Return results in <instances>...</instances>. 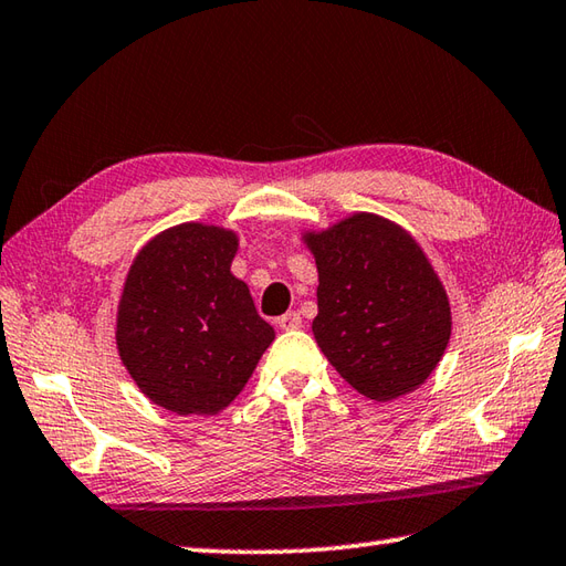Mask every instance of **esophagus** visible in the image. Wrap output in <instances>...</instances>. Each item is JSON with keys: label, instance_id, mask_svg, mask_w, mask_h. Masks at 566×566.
I'll return each mask as SVG.
<instances>
[{"label": "esophagus", "instance_id": "esophagus-1", "mask_svg": "<svg viewBox=\"0 0 566 566\" xmlns=\"http://www.w3.org/2000/svg\"><path fill=\"white\" fill-rule=\"evenodd\" d=\"M302 316H298L296 312H286L282 318H280V328L282 331H296V328H302Z\"/></svg>", "mask_w": 566, "mask_h": 566}]
</instances>
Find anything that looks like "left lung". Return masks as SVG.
<instances>
[{"instance_id":"obj_1","label":"left lung","mask_w":566,"mask_h":566,"mask_svg":"<svg viewBox=\"0 0 566 566\" xmlns=\"http://www.w3.org/2000/svg\"><path fill=\"white\" fill-rule=\"evenodd\" d=\"M318 270L316 343L353 390L392 402L422 387L451 338V304L412 232L356 210L304 230Z\"/></svg>"}]
</instances>
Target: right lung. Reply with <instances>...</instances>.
I'll return each instance as SVG.
<instances>
[{
	"instance_id": "1",
	"label": "right lung",
	"mask_w": 566,
	"mask_h": 566,
	"mask_svg": "<svg viewBox=\"0 0 566 566\" xmlns=\"http://www.w3.org/2000/svg\"><path fill=\"white\" fill-rule=\"evenodd\" d=\"M240 235L181 223L132 260L122 284L115 340L144 397L176 415H218L242 392L274 328L248 284L230 272Z\"/></svg>"
}]
</instances>
